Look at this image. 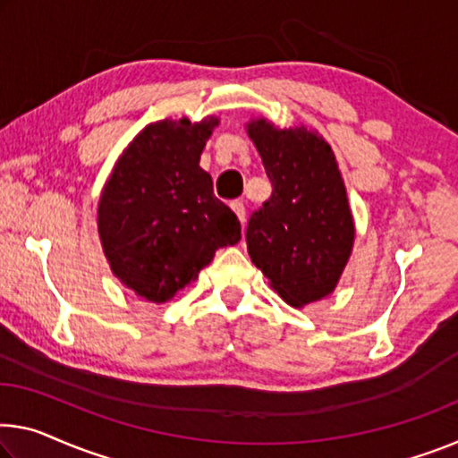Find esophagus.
I'll return each instance as SVG.
<instances>
[{"label":"esophagus","mask_w":458,"mask_h":458,"mask_svg":"<svg viewBox=\"0 0 458 458\" xmlns=\"http://www.w3.org/2000/svg\"><path fill=\"white\" fill-rule=\"evenodd\" d=\"M231 208H233V213L237 215V219L242 221V225L245 223V205L242 200H233L231 202Z\"/></svg>","instance_id":"obj_1"}]
</instances>
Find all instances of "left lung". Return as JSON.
<instances>
[{
  "mask_svg": "<svg viewBox=\"0 0 458 458\" xmlns=\"http://www.w3.org/2000/svg\"><path fill=\"white\" fill-rule=\"evenodd\" d=\"M248 135L272 184L248 221L250 258L288 305H309L334 291L354 243L334 151L302 126L280 131L264 118L248 124Z\"/></svg>",
  "mask_w": 458,
  "mask_h": 458,
  "instance_id": "left-lung-1",
  "label": "left lung"
}]
</instances>
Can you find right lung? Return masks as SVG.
Instances as JSON below:
<instances>
[{
    "instance_id": "right-lung-1",
    "label": "right lung",
    "mask_w": 458,
    "mask_h": 458,
    "mask_svg": "<svg viewBox=\"0 0 458 458\" xmlns=\"http://www.w3.org/2000/svg\"><path fill=\"white\" fill-rule=\"evenodd\" d=\"M216 118L159 121L126 147L104 186L98 231L110 268L139 297L165 302L199 276L242 225L199 165Z\"/></svg>"
}]
</instances>
